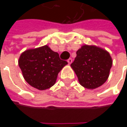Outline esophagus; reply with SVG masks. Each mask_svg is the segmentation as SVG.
<instances>
[{
	"instance_id": "esophagus-1",
	"label": "esophagus",
	"mask_w": 127,
	"mask_h": 127,
	"mask_svg": "<svg viewBox=\"0 0 127 127\" xmlns=\"http://www.w3.org/2000/svg\"><path fill=\"white\" fill-rule=\"evenodd\" d=\"M67 63L69 64H70L72 63V59H70V58L68 59V60H67Z\"/></svg>"
}]
</instances>
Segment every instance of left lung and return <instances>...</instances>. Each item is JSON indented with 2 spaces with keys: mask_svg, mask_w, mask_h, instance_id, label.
I'll return each instance as SVG.
<instances>
[{
  "mask_svg": "<svg viewBox=\"0 0 127 127\" xmlns=\"http://www.w3.org/2000/svg\"><path fill=\"white\" fill-rule=\"evenodd\" d=\"M113 60L110 53L94 45H83L77 51L71 68L79 84L90 90L101 86L107 80Z\"/></svg>",
  "mask_w": 127,
  "mask_h": 127,
  "instance_id": "8db88e82",
  "label": "left lung"
}]
</instances>
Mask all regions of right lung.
Listing matches in <instances>:
<instances>
[{
  "mask_svg": "<svg viewBox=\"0 0 127 127\" xmlns=\"http://www.w3.org/2000/svg\"><path fill=\"white\" fill-rule=\"evenodd\" d=\"M18 64L28 84L45 90L54 85L58 73L67 63L61 60L59 54L45 45L26 50L20 54Z\"/></svg>",
  "mask_w": 127,
  "mask_h": 127,
  "instance_id": "1",
  "label": "right lung"
}]
</instances>
